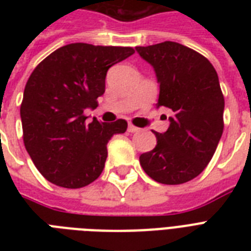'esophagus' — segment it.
<instances>
[{
    "label": "esophagus",
    "mask_w": 251,
    "mask_h": 251,
    "mask_svg": "<svg viewBox=\"0 0 251 251\" xmlns=\"http://www.w3.org/2000/svg\"><path fill=\"white\" fill-rule=\"evenodd\" d=\"M127 131H129V133H138V131H139V127L134 126L133 124H129V126H127Z\"/></svg>",
    "instance_id": "34e87169"
}]
</instances>
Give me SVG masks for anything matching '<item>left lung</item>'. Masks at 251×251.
<instances>
[{
	"label": "left lung",
	"instance_id": "left-lung-1",
	"mask_svg": "<svg viewBox=\"0 0 251 251\" xmlns=\"http://www.w3.org/2000/svg\"><path fill=\"white\" fill-rule=\"evenodd\" d=\"M137 52L156 73V105L173 112L167 131H153L157 145L139 156L141 165L156 182H187L210 163L224 129L218 73L201 53L173 41L137 47Z\"/></svg>",
	"mask_w": 251,
	"mask_h": 251
}]
</instances>
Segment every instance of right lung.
Segmentation results:
<instances>
[{
  "label": "right lung",
  "instance_id": "1",
  "mask_svg": "<svg viewBox=\"0 0 251 251\" xmlns=\"http://www.w3.org/2000/svg\"><path fill=\"white\" fill-rule=\"evenodd\" d=\"M135 52L130 47L74 43L61 47L37 65L21 104L23 142L37 171L57 186L78 189L101 175L114 134L125 120L88 124L86 108H96L105 92L110 66Z\"/></svg>",
  "mask_w": 251,
  "mask_h": 251
}]
</instances>
